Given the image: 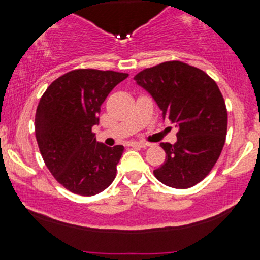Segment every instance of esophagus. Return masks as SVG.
I'll use <instances>...</instances> for the list:
<instances>
[{
    "label": "esophagus",
    "mask_w": 260,
    "mask_h": 260,
    "mask_svg": "<svg viewBox=\"0 0 260 260\" xmlns=\"http://www.w3.org/2000/svg\"><path fill=\"white\" fill-rule=\"evenodd\" d=\"M131 146H132V147H140V148H146L147 143H143V142H132V143H131Z\"/></svg>",
    "instance_id": "1"
}]
</instances>
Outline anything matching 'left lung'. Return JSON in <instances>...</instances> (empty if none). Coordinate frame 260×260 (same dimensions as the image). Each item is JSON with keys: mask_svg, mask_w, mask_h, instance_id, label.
<instances>
[{"mask_svg": "<svg viewBox=\"0 0 260 260\" xmlns=\"http://www.w3.org/2000/svg\"><path fill=\"white\" fill-rule=\"evenodd\" d=\"M135 80L156 101L164 119L179 127L175 145L161 143L166 161L153 175L170 187H192L215 166L226 138L228 111L219 86L205 72L177 60L147 68Z\"/></svg>", "mask_w": 260, "mask_h": 260, "instance_id": "1", "label": "left lung"}]
</instances>
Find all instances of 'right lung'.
<instances>
[{"mask_svg": "<svg viewBox=\"0 0 260 260\" xmlns=\"http://www.w3.org/2000/svg\"><path fill=\"white\" fill-rule=\"evenodd\" d=\"M128 77L112 70L77 69L52 81L39 102L35 135L44 162L67 190L93 196L115 179L123 146L96 142L93 125L112 89Z\"/></svg>", "mask_w": 260, "mask_h": 260, "instance_id": "add662e5", "label": "right lung"}]
</instances>
